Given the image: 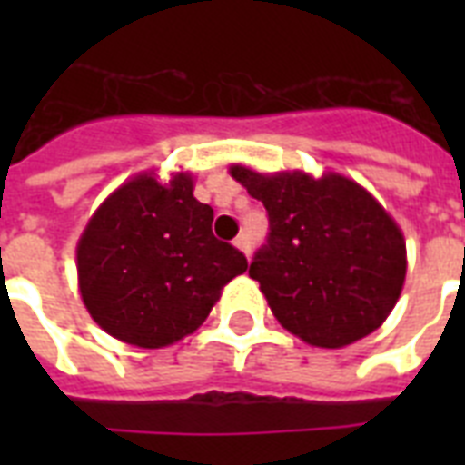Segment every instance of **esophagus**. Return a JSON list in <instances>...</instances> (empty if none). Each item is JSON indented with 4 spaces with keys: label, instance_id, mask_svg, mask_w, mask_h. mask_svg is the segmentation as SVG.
Wrapping results in <instances>:
<instances>
[{
    "label": "esophagus",
    "instance_id": "1",
    "mask_svg": "<svg viewBox=\"0 0 465 465\" xmlns=\"http://www.w3.org/2000/svg\"><path fill=\"white\" fill-rule=\"evenodd\" d=\"M233 246L239 248V251H243V253H251V239H248V233H239L236 236V241H233Z\"/></svg>",
    "mask_w": 465,
    "mask_h": 465
}]
</instances>
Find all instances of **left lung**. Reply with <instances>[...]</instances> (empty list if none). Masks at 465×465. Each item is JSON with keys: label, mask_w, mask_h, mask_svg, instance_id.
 <instances>
[{"label": "left lung", "mask_w": 465, "mask_h": 465, "mask_svg": "<svg viewBox=\"0 0 465 465\" xmlns=\"http://www.w3.org/2000/svg\"><path fill=\"white\" fill-rule=\"evenodd\" d=\"M232 175L268 212L248 275L275 318L316 347H342L386 321L405 280V241L381 204L342 175Z\"/></svg>", "instance_id": "obj_1"}]
</instances>
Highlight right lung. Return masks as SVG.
<instances>
[{
    "label": "right lung",
    "mask_w": 465,
    "mask_h": 465,
    "mask_svg": "<svg viewBox=\"0 0 465 465\" xmlns=\"http://www.w3.org/2000/svg\"><path fill=\"white\" fill-rule=\"evenodd\" d=\"M212 219L185 173L168 185L140 175L115 190L76 248L91 318L137 347H166L200 328L222 287L248 270L246 255L212 233Z\"/></svg>",
    "instance_id": "right-lung-1"
}]
</instances>
